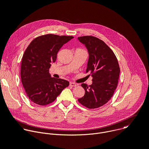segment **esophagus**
Instances as JSON below:
<instances>
[{
  "instance_id": "obj_1",
  "label": "esophagus",
  "mask_w": 149,
  "mask_h": 149,
  "mask_svg": "<svg viewBox=\"0 0 149 149\" xmlns=\"http://www.w3.org/2000/svg\"><path fill=\"white\" fill-rule=\"evenodd\" d=\"M70 86H71V87H76L77 86V84L75 83H74V82H71L70 83Z\"/></svg>"
}]
</instances>
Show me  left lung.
Segmentation results:
<instances>
[{
    "label": "left lung",
    "mask_w": 149,
    "mask_h": 149,
    "mask_svg": "<svg viewBox=\"0 0 149 149\" xmlns=\"http://www.w3.org/2000/svg\"><path fill=\"white\" fill-rule=\"evenodd\" d=\"M89 53L86 73L93 77V84L82 83L84 95L78 102L90 109L99 108L113 95L120 75V67L116 56L105 42L97 37L83 36L78 38Z\"/></svg>",
    "instance_id": "left-lung-1"
}]
</instances>
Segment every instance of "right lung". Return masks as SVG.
<instances>
[{
	"mask_svg": "<svg viewBox=\"0 0 149 149\" xmlns=\"http://www.w3.org/2000/svg\"><path fill=\"white\" fill-rule=\"evenodd\" d=\"M74 36L46 34L35 38L26 49L21 62L20 77L29 99L39 105L54 102L69 86L65 79L51 77L49 69L61 48Z\"/></svg>",
	"mask_w": 149,
	"mask_h": 149,
	"instance_id": "obj_1",
	"label": "right lung"
}]
</instances>
